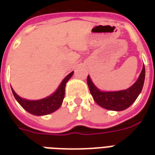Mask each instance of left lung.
I'll use <instances>...</instances> for the list:
<instances>
[{
	"instance_id": "1",
	"label": "left lung",
	"mask_w": 155,
	"mask_h": 155,
	"mask_svg": "<svg viewBox=\"0 0 155 155\" xmlns=\"http://www.w3.org/2000/svg\"><path fill=\"white\" fill-rule=\"evenodd\" d=\"M145 76V66H143L138 80L129 89L115 91V92H103L93 84L88 75L87 84L94 100L102 107L112 111H123L136 101L140 94L144 85Z\"/></svg>"
}]
</instances>
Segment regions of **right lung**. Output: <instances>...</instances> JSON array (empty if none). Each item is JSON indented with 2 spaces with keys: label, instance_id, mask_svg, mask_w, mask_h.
Returning a JSON list of instances; mask_svg holds the SVG:
<instances>
[{
  "label": "right lung",
  "instance_id": "right-lung-1",
  "mask_svg": "<svg viewBox=\"0 0 155 155\" xmlns=\"http://www.w3.org/2000/svg\"><path fill=\"white\" fill-rule=\"evenodd\" d=\"M73 73H74L73 71L71 72L67 76H66V78L61 83L56 92L47 98H42V99L27 100V99L19 97L11 88L12 93H13L15 99L18 101V103L28 113L35 116L48 115V114L53 113L56 110L58 109L61 105L62 104L63 99L65 97V87H66L67 81L72 76Z\"/></svg>",
  "mask_w": 155,
  "mask_h": 155
}]
</instances>
